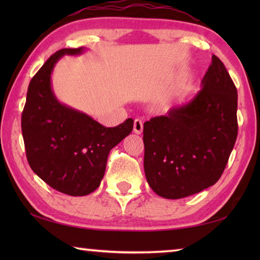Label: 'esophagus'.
I'll return each instance as SVG.
<instances>
[{"label": "esophagus", "instance_id": "1", "mask_svg": "<svg viewBox=\"0 0 260 260\" xmlns=\"http://www.w3.org/2000/svg\"><path fill=\"white\" fill-rule=\"evenodd\" d=\"M133 131L135 134H141L143 131V122L141 119H135L133 125Z\"/></svg>", "mask_w": 260, "mask_h": 260}]
</instances>
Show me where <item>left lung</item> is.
I'll return each instance as SVG.
<instances>
[{"mask_svg": "<svg viewBox=\"0 0 260 260\" xmlns=\"http://www.w3.org/2000/svg\"><path fill=\"white\" fill-rule=\"evenodd\" d=\"M237 90L217 56L197 94L143 125L144 173L158 196L179 200L218 181L237 138Z\"/></svg>", "mask_w": 260, "mask_h": 260, "instance_id": "8db88e82", "label": "left lung"}]
</instances>
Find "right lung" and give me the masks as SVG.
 <instances>
[{
	"instance_id": "add662e5",
	"label": "right lung",
	"mask_w": 260,
	"mask_h": 260,
	"mask_svg": "<svg viewBox=\"0 0 260 260\" xmlns=\"http://www.w3.org/2000/svg\"><path fill=\"white\" fill-rule=\"evenodd\" d=\"M86 50L81 47L55 52L30 80L21 114L30 169L51 188L70 196H86L99 188L110 150L133 129L131 118L108 128L56 98L51 74L57 61Z\"/></svg>"
}]
</instances>
